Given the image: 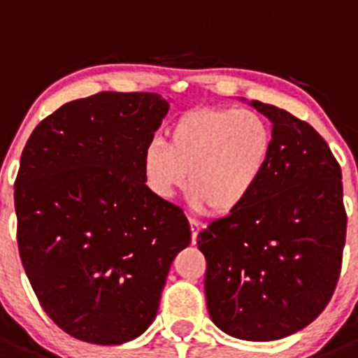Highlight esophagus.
I'll use <instances>...</instances> for the list:
<instances>
[{
  "label": "esophagus",
  "mask_w": 358,
  "mask_h": 358,
  "mask_svg": "<svg viewBox=\"0 0 358 358\" xmlns=\"http://www.w3.org/2000/svg\"><path fill=\"white\" fill-rule=\"evenodd\" d=\"M189 229H192V242H197V235L201 233V224L197 222V220H194V218H189Z\"/></svg>",
  "instance_id": "34e87169"
}]
</instances>
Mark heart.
<instances>
[{
    "mask_svg": "<svg viewBox=\"0 0 358 358\" xmlns=\"http://www.w3.org/2000/svg\"><path fill=\"white\" fill-rule=\"evenodd\" d=\"M273 154V131L255 110L199 107L177 116L166 143L152 140L140 169L154 197L170 201L188 177L197 210L226 217L245 204Z\"/></svg>",
    "mask_w": 358,
    "mask_h": 358,
    "instance_id": "obj_1",
    "label": "heart"
}]
</instances>
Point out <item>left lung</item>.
<instances>
[{"instance_id":"1","label":"left lung","mask_w":358,"mask_h":358,"mask_svg":"<svg viewBox=\"0 0 358 358\" xmlns=\"http://www.w3.org/2000/svg\"><path fill=\"white\" fill-rule=\"evenodd\" d=\"M273 123L267 172L243 206L197 236L206 258L208 312L231 337L296 334L331 299L343 264V173L312 125L252 100Z\"/></svg>"}]
</instances>
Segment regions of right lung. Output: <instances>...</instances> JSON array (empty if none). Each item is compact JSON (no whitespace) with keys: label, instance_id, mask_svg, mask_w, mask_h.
<instances>
[{"label":"right lung","instance_id":"1","mask_svg":"<svg viewBox=\"0 0 358 358\" xmlns=\"http://www.w3.org/2000/svg\"><path fill=\"white\" fill-rule=\"evenodd\" d=\"M169 107L157 93L73 100L34 129L21 154L19 256L48 317L84 343L140 337L192 240L181 208L154 197L141 177V152Z\"/></svg>","mask_w":358,"mask_h":358}]
</instances>
